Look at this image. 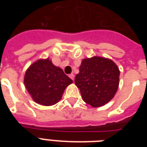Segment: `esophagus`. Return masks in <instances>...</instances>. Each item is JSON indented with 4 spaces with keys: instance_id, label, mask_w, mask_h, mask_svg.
<instances>
[{
    "instance_id": "34e87169",
    "label": "esophagus",
    "mask_w": 147,
    "mask_h": 147,
    "mask_svg": "<svg viewBox=\"0 0 147 147\" xmlns=\"http://www.w3.org/2000/svg\"><path fill=\"white\" fill-rule=\"evenodd\" d=\"M69 78H71V79H72V80H74V77H75V76H74V74H70V75H69Z\"/></svg>"
}]
</instances>
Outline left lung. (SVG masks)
<instances>
[{"mask_svg":"<svg viewBox=\"0 0 147 147\" xmlns=\"http://www.w3.org/2000/svg\"><path fill=\"white\" fill-rule=\"evenodd\" d=\"M120 71L111 59L94 56L82 60L75 79L83 100L100 107L114 98L119 85Z\"/></svg>","mask_w":147,"mask_h":147,"instance_id":"8db88e82","label":"left lung"}]
</instances>
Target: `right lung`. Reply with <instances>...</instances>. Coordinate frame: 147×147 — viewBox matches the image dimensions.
<instances>
[{
    "label": "right lung",
    "mask_w": 147,
    "mask_h": 147,
    "mask_svg": "<svg viewBox=\"0 0 147 147\" xmlns=\"http://www.w3.org/2000/svg\"><path fill=\"white\" fill-rule=\"evenodd\" d=\"M73 82L49 59H39L26 71L24 85L33 100L44 106L56 104L65 88Z\"/></svg>",
    "instance_id": "right-lung-1"
}]
</instances>
